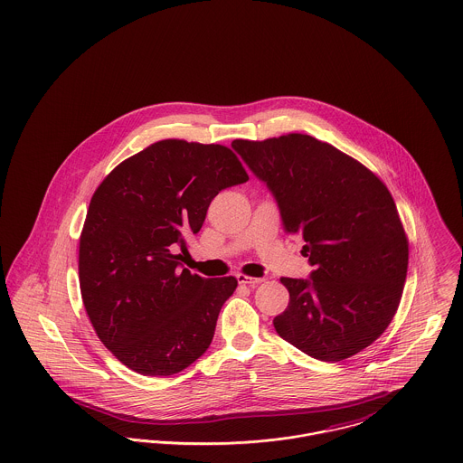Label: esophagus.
<instances>
[{"mask_svg": "<svg viewBox=\"0 0 463 463\" xmlns=\"http://www.w3.org/2000/svg\"><path fill=\"white\" fill-rule=\"evenodd\" d=\"M237 280H239V284H247V286H250V288H254V286H258L260 282H263L265 279L263 278H249L246 274H237Z\"/></svg>", "mask_w": 463, "mask_h": 463, "instance_id": "esophagus-1", "label": "esophagus"}]
</instances>
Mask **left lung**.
<instances>
[{
	"instance_id": "8db88e82",
	"label": "left lung",
	"mask_w": 463,
	"mask_h": 463,
	"mask_svg": "<svg viewBox=\"0 0 463 463\" xmlns=\"http://www.w3.org/2000/svg\"><path fill=\"white\" fill-rule=\"evenodd\" d=\"M278 200L284 230L306 241L310 279L280 278L289 304L274 317L282 339L340 362L365 349L401 304L409 241L384 183L365 165L304 133L233 140Z\"/></svg>"
}]
</instances>
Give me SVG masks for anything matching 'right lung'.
<instances>
[{
	"label": "right lung",
	"mask_w": 463,
	"mask_h": 463,
	"mask_svg": "<svg viewBox=\"0 0 463 463\" xmlns=\"http://www.w3.org/2000/svg\"><path fill=\"white\" fill-rule=\"evenodd\" d=\"M249 179L219 144L166 138L96 187L79 246L80 293L103 345L142 375H172L211 345L237 279L179 270L217 193Z\"/></svg>",
	"instance_id": "add662e5"
}]
</instances>
